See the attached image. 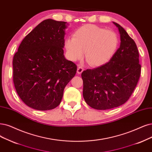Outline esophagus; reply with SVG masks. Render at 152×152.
I'll return each instance as SVG.
<instances>
[{"label": "esophagus", "instance_id": "34e87169", "mask_svg": "<svg viewBox=\"0 0 152 152\" xmlns=\"http://www.w3.org/2000/svg\"><path fill=\"white\" fill-rule=\"evenodd\" d=\"M83 71H84V69H83V67L82 66H79L77 67V72L78 73V74H81V73L83 72Z\"/></svg>", "mask_w": 152, "mask_h": 152}]
</instances>
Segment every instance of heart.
I'll return each instance as SVG.
<instances>
[{
  "mask_svg": "<svg viewBox=\"0 0 152 152\" xmlns=\"http://www.w3.org/2000/svg\"><path fill=\"white\" fill-rule=\"evenodd\" d=\"M119 46V37L113 31L93 24H86L77 29L73 37H67L64 47L70 60L85 59L93 66L105 64L113 58Z\"/></svg>",
  "mask_w": 152,
  "mask_h": 152,
  "instance_id": "obj_1",
  "label": "heart"
}]
</instances>
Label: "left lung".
I'll use <instances>...</instances> for the list:
<instances>
[{
    "label": "left lung",
    "instance_id": "8db88e82",
    "mask_svg": "<svg viewBox=\"0 0 152 152\" xmlns=\"http://www.w3.org/2000/svg\"><path fill=\"white\" fill-rule=\"evenodd\" d=\"M113 24L118 28L121 41L115 56L108 63L81 74L84 99L96 110L114 108L126 103L141 73L135 42L120 24Z\"/></svg>",
    "mask_w": 152,
    "mask_h": 152
}]
</instances>
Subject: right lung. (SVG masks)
<instances>
[{"label": "right lung", "mask_w": 152, "mask_h": 152, "mask_svg": "<svg viewBox=\"0 0 152 152\" xmlns=\"http://www.w3.org/2000/svg\"><path fill=\"white\" fill-rule=\"evenodd\" d=\"M66 22L46 19L25 37L13 58V81L26 105L40 111L60 104L77 66L64 56Z\"/></svg>", "instance_id": "1"}]
</instances>
